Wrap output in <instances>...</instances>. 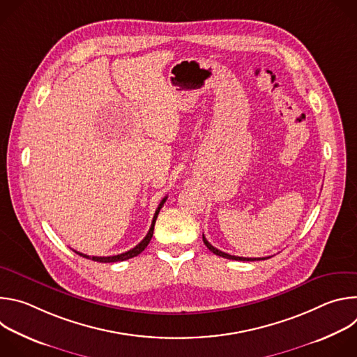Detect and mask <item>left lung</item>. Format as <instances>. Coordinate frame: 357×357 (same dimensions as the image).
I'll return each mask as SVG.
<instances>
[{"instance_id":"left-lung-1","label":"left lung","mask_w":357,"mask_h":357,"mask_svg":"<svg viewBox=\"0 0 357 357\" xmlns=\"http://www.w3.org/2000/svg\"><path fill=\"white\" fill-rule=\"evenodd\" d=\"M203 243L206 244V247L213 252V254H216V256H220V257H225V259H229V260H237V261H259V260H267V259H270V257H260V259H248V257H237V256H230V254H227V252H225V251H220V250H218L216 247H213L208 240H206V237L203 236Z\"/></svg>"}]
</instances>
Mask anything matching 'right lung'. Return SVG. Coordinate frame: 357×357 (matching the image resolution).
Instances as JSON below:
<instances>
[{
    "instance_id": "1",
    "label": "right lung",
    "mask_w": 357,
    "mask_h": 357,
    "mask_svg": "<svg viewBox=\"0 0 357 357\" xmlns=\"http://www.w3.org/2000/svg\"><path fill=\"white\" fill-rule=\"evenodd\" d=\"M167 197H168V196H165V197L161 200L160 205H158V208H157V211H155V215H154V219H152V223H151V227H149L146 236H145V237L142 238V241H139L134 248H131V250H128V251H126V252L117 254V256H109V257H96V256L90 257V256H87V254L79 252V251H76V250H73V251H75L76 254H79V256H82V257H84V259H89V260H93V261H97V263H117V261H124V260H128V259H132V257L138 256L139 252H142V251L145 250V247L148 245V243H149L151 238H152V234H154V226H155L158 213H160L161 208L164 206V203H165Z\"/></svg>"
}]
</instances>
